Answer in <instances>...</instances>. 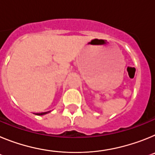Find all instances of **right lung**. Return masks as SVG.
<instances>
[{"mask_svg":"<svg viewBox=\"0 0 155 155\" xmlns=\"http://www.w3.org/2000/svg\"><path fill=\"white\" fill-rule=\"evenodd\" d=\"M49 112H47V113H36V115H38V116H42V115H44V114H46V113H48Z\"/></svg>","mask_w":155,"mask_h":155,"instance_id":"1","label":"right lung"}]
</instances>
